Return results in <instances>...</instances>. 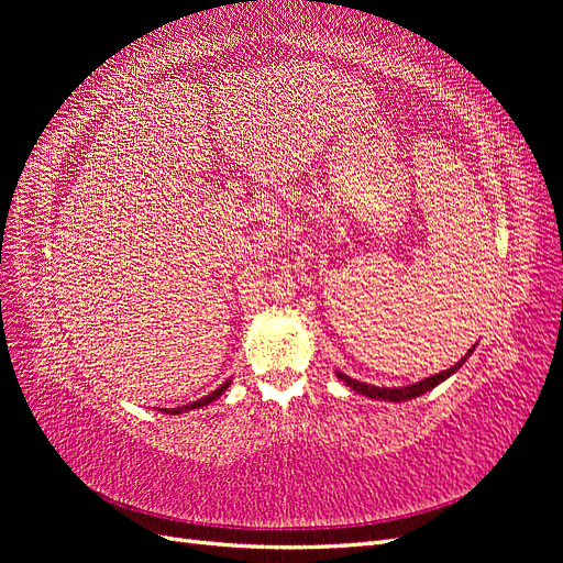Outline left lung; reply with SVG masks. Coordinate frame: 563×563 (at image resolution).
<instances>
[{"label":"left lung","mask_w":563,"mask_h":563,"mask_svg":"<svg viewBox=\"0 0 563 563\" xmlns=\"http://www.w3.org/2000/svg\"><path fill=\"white\" fill-rule=\"evenodd\" d=\"M474 347H476V345H474ZM474 347L467 350V354L463 356V360H460L457 364H453L451 368L437 373V376L418 380V383H413V385H404V387H376V385L354 380V378L345 376V373H340V371H335V378L343 380L347 387H352L354 391H360V395H364V397H368V399H380V401H408V399H416V397L424 395V391H430L432 387L441 385L446 378H451L453 373L467 362V356L474 352Z\"/></svg>","instance_id":"1"}]
</instances>
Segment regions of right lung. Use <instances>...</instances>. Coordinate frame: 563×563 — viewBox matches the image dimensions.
Here are the masks:
<instances>
[{
  "instance_id": "obj_1",
  "label": "right lung",
  "mask_w": 563,
  "mask_h": 563,
  "mask_svg": "<svg viewBox=\"0 0 563 563\" xmlns=\"http://www.w3.org/2000/svg\"><path fill=\"white\" fill-rule=\"evenodd\" d=\"M232 385V378L230 380H225L223 385H220L218 389H213L209 397H203V399H197V401H192V404H185V406H178V408H162V413H166V416H178V413H185V411H192V408H201V406H209L211 401H216V399H220V395H223V391L228 389Z\"/></svg>"
}]
</instances>
